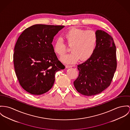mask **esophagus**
<instances>
[{
	"label": "esophagus",
	"mask_w": 130,
	"mask_h": 130,
	"mask_svg": "<svg viewBox=\"0 0 130 130\" xmlns=\"http://www.w3.org/2000/svg\"><path fill=\"white\" fill-rule=\"evenodd\" d=\"M73 67V66H72V65H67L66 66V67L67 68H71V67Z\"/></svg>",
	"instance_id": "1"
}]
</instances>
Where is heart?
Here are the masks:
<instances>
[{
  "instance_id": "1",
  "label": "heart",
  "mask_w": 130,
  "mask_h": 130,
  "mask_svg": "<svg viewBox=\"0 0 130 130\" xmlns=\"http://www.w3.org/2000/svg\"><path fill=\"white\" fill-rule=\"evenodd\" d=\"M63 36L68 45L71 46L72 52L61 58L66 63L73 64L78 60L84 61L90 58L96 50L98 36L93 30H83L73 27L65 32ZM53 51L60 57L67 51V46L60 39H57L53 44Z\"/></svg>"
}]
</instances>
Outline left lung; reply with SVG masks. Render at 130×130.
I'll list each match as a JSON object with an SVG mask.
<instances>
[{
  "label": "left lung",
  "mask_w": 130,
  "mask_h": 130,
  "mask_svg": "<svg viewBox=\"0 0 130 130\" xmlns=\"http://www.w3.org/2000/svg\"><path fill=\"white\" fill-rule=\"evenodd\" d=\"M98 42L92 56L78 65L79 74L74 82L80 94L91 96L106 89L111 84L117 68L116 48L113 39L108 34L98 30Z\"/></svg>",
  "instance_id": "obj_1"
}]
</instances>
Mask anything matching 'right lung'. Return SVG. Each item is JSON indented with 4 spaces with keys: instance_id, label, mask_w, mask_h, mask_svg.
<instances>
[{
    "instance_id": "obj_1",
    "label": "right lung",
    "mask_w": 130,
    "mask_h": 130,
    "mask_svg": "<svg viewBox=\"0 0 130 130\" xmlns=\"http://www.w3.org/2000/svg\"><path fill=\"white\" fill-rule=\"evenodd\" d=\"M64 27L36 24L24 30L18 39L13 54L15 73L21 86L31 94L40 95L50 90L55 73L65 69L51 43Z\"/></svg>"
}]
</instances>
